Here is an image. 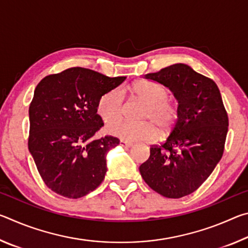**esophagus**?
I'll return each mask as SVG.
<instances>
[{
    "label": "esophagus",
    "instance_id": "34e87169",
    "mask_svg": "<svg viewBox=\"0 0 248 248\" xmlns=\"http://www.w3.org/2000/svg\"><path fill=\"white\" fill-rule=\"evenodd\" d=\"M119 144H120V146H123V148H130V146L132 145V143H130V142H127V141H124V140H120Z\"/></svg>",
    "mask_w": 248,
    "mask_h": 248
}]
</instances>
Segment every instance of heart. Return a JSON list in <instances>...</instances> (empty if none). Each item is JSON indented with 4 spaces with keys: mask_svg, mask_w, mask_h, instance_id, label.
<instances>
[{
    "mask_svg": "<svg viewBox=\"0 0 248 248\" xmlns=\"http://www.w3.org/2000/svg\"><path fill=\"white\" fill-rule=\"evenodd\" d=\"M131 91L136 97L146 103L141 112L142 123L118 121L107 127V131L124 141H152L157 137V128L162 134L170 133L177 123L179 111L170 100V92L161 84L139 81L132 84ZM124 94L120 89H112L100 96L97 102V114L105 124L120 119L124 115Z\"/></svg>",
    "mask_w": 248,
    "mask_h": 248,
    "instance_id": "obj_1",
    "label": "heart"
}]
</instances>
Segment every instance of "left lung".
Returning <instances> with one entry per match:
<instances>
[{
  "label": "left lung",
  "instance_id": "obj_1",
  "mask_svg": "<svg viewBox=\"0 0 248 248\" xmlns=\"http://www.w3.org/2000/svg\"><path fill=\"white\" fill-rule=\"evenodd\" d=\"M144 78L173 92L179 117L164 143L151 146L140 173L157 194L182 198L198 189L220 162L228 114L217 84L189 65L176 63Z\"/></svg>",
  "mask_w": 248,
  "mask_h": 248
}]
</instances>
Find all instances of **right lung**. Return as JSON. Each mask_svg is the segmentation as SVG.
I'll return each instance as SVG.
<instances>
[{"mask_svg":"<svg viewBox=\"0 0 248 248\" xmlns=\"http://www.w3.org/2000/svg\"><path fill=\"white\" fill-rule=\"evenodd\" d=\"M124 79L77 66L50 74L36 86L29 106L28 149L53 192L78 199L102 184L106 154L119 139L94 138L104 125L97 102Z\"/></svg>","mask_w":248,"mask_h":248,"instance_id":"1","label":"right lung"}]
</instances>
